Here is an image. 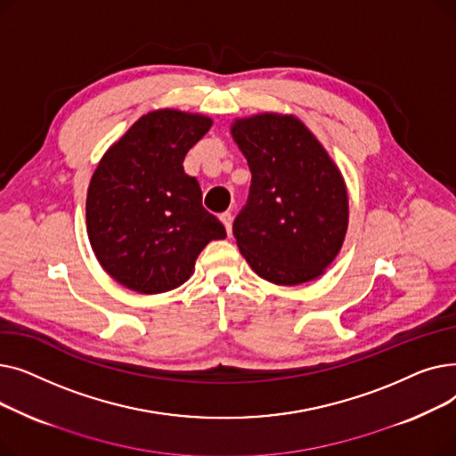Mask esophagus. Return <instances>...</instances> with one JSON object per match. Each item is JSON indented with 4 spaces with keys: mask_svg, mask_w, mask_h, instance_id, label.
<instances>
[{
    "mask_svg": "<svg viewBox=\"0 0 456 456\" xmlns=\"http://www.w3.org/2000/svg\"><path fill=\"white\" fill-rule=\"evenodd\" d=\"M220 220H222V224L225 225L227 234L231 236V231H232V214H231V212H224V214H220Z\"/></svg>",
    "mask_w": 456,
    "mask_h": 456,
    "instance_id": "obj_1",
    "label": "esophagus"
}]
</instances>
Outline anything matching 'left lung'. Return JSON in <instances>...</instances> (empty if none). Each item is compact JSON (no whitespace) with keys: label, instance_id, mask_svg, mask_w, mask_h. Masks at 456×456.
I'll return each instance as SVG.
<instances>
[{"label":"left lung","instance_id":"left-lung-1","mask_svg":"<svg viewBox=\"0 0 456 456\" xmlns=\"http://www.w3.org/2000/svg\"><path fill=\"white\" fill-rule=\"evenodd\" d=\"M231 134L251 172L232 234L253 272L294 286L323 273L347 232L344 177L301 119L265 112L236 119Z\"/></svg>","mask_w":456,"mask_h":456}]
</instances>
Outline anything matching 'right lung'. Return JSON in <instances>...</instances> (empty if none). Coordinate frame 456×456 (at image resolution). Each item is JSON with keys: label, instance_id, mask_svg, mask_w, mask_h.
I'll return each mask as SVG.
<instances>
[{"label": "right lung", "instance_id": "obj_1", "mask_svg": "<svg viewBox=\"0 0 456 456\" xmlns=\"http://www.w3.org/2000/svg\"><path fill=\"white\" fill-rule=\"evenodd\" d=\"M212 119L174 109L148 112L109 148L90 179L86 231L103 270L126 289L162 294L190 279L225 227L201 205L188 150Z\"/></svg>", "mask_w": 456, "mask_h": 456}]
</instances>
